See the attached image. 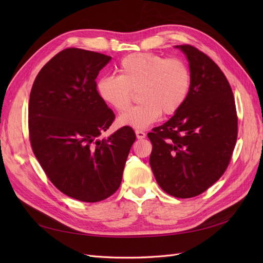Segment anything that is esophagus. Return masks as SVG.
Segmentation results:
<instances>
[{"label":"esophagus","instance_id":"esophagus-1","mask_svg":"<svg viewBox=\"0 0 263 263\" xmlns=\"http://www.w3.org/2000/svg\"><path fill=\"white\" fill-rule=\"evenodd\" d=\"M136 137L138 139H142V138H146V133L144 130H140V129H136Z\"/></svg>","mask_w":263,"mask_h":263}]
</instances>
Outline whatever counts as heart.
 I'll list each match as a JSON object with an SVG mask.
<instances>
[{"instance_id":"b5f03b06","label":"heart","mask_w":263,"mask_h":263,"mask_svg":"<svg viewBox=\"0 0 263 263\" xmlns=\"http://www.w3.org/2000/svg\"><path fill=\"white\" fill-rule=\"evenodd\" d=\"M118 76H104L97 82V93L118 112L129 106L137 92L139 104L119 115L121 126L144 129L163 113L173 115L184 104L192 85V74L180 58H164L151 52L126 55L118 65Z\"/></svg>"}]
</instances>
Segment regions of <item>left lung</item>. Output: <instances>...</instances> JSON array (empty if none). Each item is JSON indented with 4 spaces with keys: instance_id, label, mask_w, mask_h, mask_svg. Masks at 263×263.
<instances>
[{
    "instance_id": "8db88e82",
    "label": "left lung",
    "mask_w": 263,
    "mask_h": 263,
    "mask_svg": "<svg viewBox=\"0 0 263 263\" xmlns=\"http://www.w3.org/2000/svg\"><path fill=\"white\" fill-rule=\"evenodd\" d=\"M176 47L189 60L192 85L178 112L148 133L149 162L165 193L190 198L205 192L226 171L238 118L232 87L216 63L193 46Z\"/></svg>"
}]
</instances>
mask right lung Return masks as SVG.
Segmentation results:
<instances>
[{
    "label": "right lung",
    "mask_w": 263,
    "mask_h": 263,
    "mask_svg": "<svg viewBox=\"0 0 263 263\" xmlns=\"http://www.w3.org/2000/svg\"><path fill=\"white\" fill-rule=\"evenodd\" d=\"M110 59L67 48L39 71L29 95L34 155L52 184L81 202H100L116 192L136 140L129 126L100 139L115 114L99 98L95 79Z\"/></svg>",
    "instance_id": "1"
}]
</instances>
